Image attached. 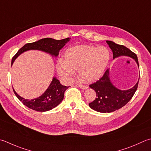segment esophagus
<instances>
[{
  "instance_id": "esophagus-1",
  "label": "esophagus",
  "mask_w": 151,
  "mask_h": 151,
  "mask_svg": "<svg viewBox=\"0 0 151 151\" xmlns=\"http://www.w3.org/2000/svg\"><path fill=\"white\" fill-rule=\"evenodd\" d=\"M78 87L80 88H81V89H83V90H86L87 88H88L87 86H86V85H82V84H78Z\"/></svg>"
}]
</instances>
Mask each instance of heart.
Listing matches in <instances>:
<instances>
[{
    "instance_id": "obj_1",
    "label": "heart",
    "mask_w": 151,
    "mask_h": 151,
    "mask_svg": "<svg viewBox=\"0 0 151 151\" xmlns=\"http://www.w3.org/2000/svg\"><path fill=\"white\" fill-rule=\"evenodd\" d=\"M110 60V52L105 46L79 45L68 48L64 61L56 64V70L63 77H69L78 69L84 81H96L101 77Z\"/></svg>"
}]
</instances>
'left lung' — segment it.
<instances>
[{
	"label": "left lung",
	"instance_id": "obj_1",
	"mask_svg": "<svg viewBox=\"0 0 151 151\" xmlns=\"http://www.w3.org/2000/svg\"><path fill=\"white\" fill-rule=\"evenodd\" d=\"M113 54V59L120 56H128L136 62L139 67L137 55L123 45L117 44L113 41H106ZM138 82L134 87L129 90H121L112 84L109 75V69L106 70L102 77L98 81L90 85L95 90L96 98L89 103L93 110L99 113H111L124 107L130 100L137 90Z\"/></svg>",
	"mask_w": 151,
	"mask_h": 151
}]
</instances>
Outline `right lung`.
<instances>
[{
  "label": "right lung",
  "instance_id": "add662e5",
  "mask_svg": "<svg viewBox=\"0 0 151 151\" xmlns=\"http://www.w3.org/2000/svg\"><path fill=\"white\" fill-rule=\"evenodd\" d=\"M70 39V38H67L65 39L58 40L51 38H45L38 40L37 42L26 44L18 50L16 54L13 57L12 60V65L15 60L20 54L28 50H40V51L48 53L54 57H57L59 55L60 50L69 42ZM67 88V86L61 85L59 80L56 78V77H54L48 88L44 91V93H42V95L33 99H25L19 96L14 89H13V90L15 95L23 105L32 110L39 112H45L52 110V109L57 107L60 104L63 99L64 93Z\"/></svg>",
  "mask_w": 151,
  "mask_h": 151
}]
</instances>
